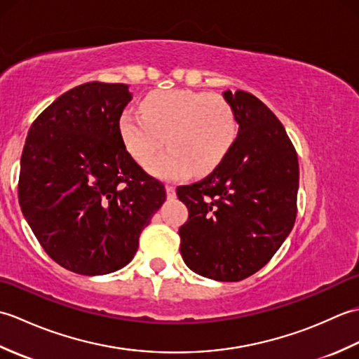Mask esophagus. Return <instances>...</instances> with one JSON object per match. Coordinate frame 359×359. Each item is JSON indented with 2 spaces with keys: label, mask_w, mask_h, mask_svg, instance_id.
Wrapping results in <instances>:
<instances>
[{
  "label": "esophagus",
  "mask_w": 359,
  "mask_h": 359,
  "mask_svg": "<svg viewBox=\"0 0 359 359\" xmlns=\"http://www.w3.org/2000/svg\"><path fill=\"white\" fill-rule=\"evenodd\" d=\"M165 189H166V196L170 197V199H174V197H175V188L172 185H166Z\"/></svg>",
  "instance_id": "esophagus-1"
}]
</instances>
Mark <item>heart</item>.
I'll use <instances>...</instances> for the list:
<instances>
[{
  "instance_id": "b5f03b06",
  "label": "heart",
  "mask_w": 359,
  "mask_h": 359,
  "mask_svg": "<svg viewBox=\"0 0 359 359\" xmlns=\"http://www.w3.org/2000/svg\"><path fill=\"white\" fill-rule=\"evenodd\" d=\"M140 112H121L120 139L140 165H148L166 143L170 149L149 166L162 179H180L189 170L194 174L215 170L236 137L233 109L219 94L154 90L142 100Z\"/></svg>"
}]
</instances>
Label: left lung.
I'll return each mask as SVG.
<instances>
[{"mask_svg": "<svg viewBox=\"0 0 359 359\" xmlns=\"http://www.w3.org/2000/svg\"><path fill=\"white\" fill-rule=\"evenodd\" d=\"M239 131L216 170L177 188L188 220L180 255L201 276L238 282L270 261L296 219L299 165L278 117L253 94L225 90Z\"/></svg>", "mask_w": 359, "mask_h": 359, "instance_id": "left-lung-1", "label": "left lung"}]
</instances>
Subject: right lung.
<instances>
[{"mask_svg":"<svg viewBox=\"0 0 359 359\" xmlns=\"http://www.w3.org/2000/svg\"><path fill=\"white\" fill-rule=\"evenodd\" d=\"M131 93L90 81L49 104L29 129L18 201L35 238L66 270L98 276L133 261L166 199L125 149L118 118Z\"/></svg>","mask_w":359,"mask_h":359,"instance_id":"obj_1","label":"right lung"}]
</instances>
